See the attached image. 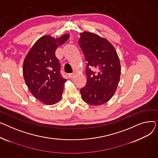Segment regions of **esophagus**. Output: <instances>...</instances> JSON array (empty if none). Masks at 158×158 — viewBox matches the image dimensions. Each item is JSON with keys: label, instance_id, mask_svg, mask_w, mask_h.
I'll list each match as a JSON object with an SVG mask.
<instances>
[{"label": "esophagus", "instance_id": "obj_1", "mask_svg": "<svg viewBox=\"0 0 158 158\" xmlns=\"http://www.w3.org/2000/svg\"><path fill=\"white\" fill-rule=\"evenodd\" d=\"M74 77H75V74L73 73H70V74H68V78L71 79V78H73Z\"/></svg>", "mask_w": 158, "mask_h": 158}]
</instances>
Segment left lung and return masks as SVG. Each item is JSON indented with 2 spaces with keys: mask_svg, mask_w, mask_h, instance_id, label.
Wrapping results in <instances>:
<instances>
[{
  "mask_svg": "<svg viewBox=\"0 0 158 158\" xmlns=\"http://www.w3.org/2000/svg\"><path fill=\"white\" fill-rule=\"evenodd\" d=\"M78 43L87 62V83L80 89L82 99L90 105H103L112 98L120 80L118 55L107 40L94 33H80Z\"/></svg>",
  "mask_w": 158,
  "mask_h": 158,
  "instance_id": "1",
  "label": "left lung"
}]
</instances>
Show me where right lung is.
<instances>
[{"label":"right lung","instance_id":"add662e5","mask_svg":"<svg viewBox=\"0 0 158 158\" xmlns=\"http://www.w3.org/2000/svg\"><path fill=\"white\" fill-rule=\"evenodd\" d=\"M69 37L59 38L43 35L33 45L23 61V75L31 94L45 105H54L60 100L66 80L62 78L55 50Z\"/></svg>","mask_w":158,"mask_h":158}]
</instances>
